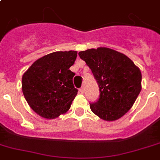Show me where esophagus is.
<instances>
[{"mask_svg": "<svg viewBox=\"0 0 160 160\" xmlns=\"http://www.w3.org/2000/svg\"><path fill=\"white\" fill-rule=\"evenodd\" d=\"M79 91H80V92H81L82 94H84V92H85V89H84V87H82L80 89H79Z\"/></svg>", "mask_w": 160, "mask_h": 160, "instance_id": "obj_1", "label": "esophagus"}]
</instances>
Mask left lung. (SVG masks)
I'll return each mask as SVG.
<instances>
[{
  "mask_svg": "<svg viewBox=\"0 0 160 160\" xmlns=\"http://www.w3.org/2000/svg\"><path fill=\"white\" fill-rule=\"evenodd\" d=\"M78 55L91 68L99 87V99L90 103L92 111L106 121L122 117L142 90L139 68L128 56L106 47L80 51Z\"/></svg>",
  "mask_w": 160,
  "mask_h": 160,
  "instance_id": "left-lung-1",
  "label": "left lung"
}]
</instances>
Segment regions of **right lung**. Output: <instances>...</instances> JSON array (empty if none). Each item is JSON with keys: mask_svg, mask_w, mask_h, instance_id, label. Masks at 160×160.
<instances>
[{"mask_svg": "<svg viewBox=\"0 0 160 160\" xmlns=\"http://www.w3.org/2000/svg\"><path fill=\"white\" fill-rule=\"evenodd\" d=\"M77 51H56L38 59L22 78L23 96L32 109L45 118H55L68 111L78 90L75 73L69 69Z\"/></svg>", "mask_w": 160, "mask_h": 160, "instance_id": "right-lung-1", "label": "right lung"}]
</instances>
